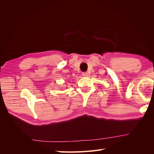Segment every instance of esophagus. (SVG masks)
I'll list each match as a JSON object with an SVG mask.
<instances>
[{"instance_id": "34e87169", "label": "esophagus", "mask_w": 154, "mask_h": 154, "mask_svg": "<svg viewBox=\"0 0 154 154\" xmlns=\"http://www.w3.org/2000/svg\"><path fill=\"white\" fill-rule=\"evenodd\" d=\"M82 76H84V77H86L88 76V72H82Z\"/></svg>"}]
</instances>
